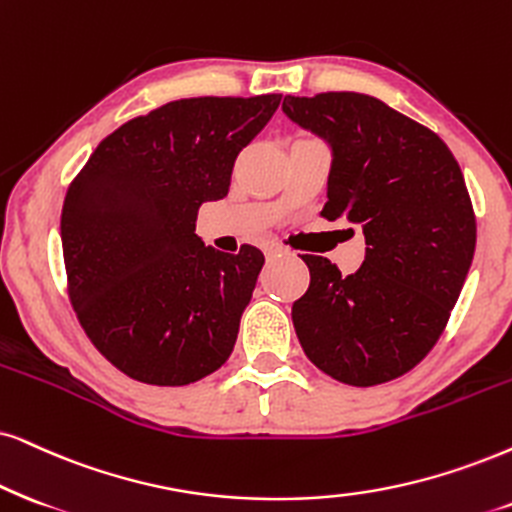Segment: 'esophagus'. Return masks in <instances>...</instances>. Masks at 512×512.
I'll list each match as a JSON object with an SVG mask.
<instances>
[{
    "label": "esophagus",
    "instance_id": "34e87169",
    "mask_svg": "<svg viewBox=\"0 0 512 512\" xmlns=\"http://www.w3.org/2000/svg\"><path fill=\"white\" fill-rule=\"evenodd\" d=\"M286 252H288V250L283 248L281 243H274V241H271V243L264 245V255H267V260H276V257L286 255Z\"/></svg>",
    "mask_w": 512,
    "mask_h": 512
}]
</instances>
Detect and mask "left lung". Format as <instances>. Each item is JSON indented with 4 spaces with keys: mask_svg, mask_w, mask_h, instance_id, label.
I'll use <instances>...</instances> for the list:
<instances>
[{
    "mask_svg": "<svg viewBox=\"0 0 512 512\" xmlns=\"http://www.w3.org/2000/svg\"><path fill=\"white\" fill-rule=\"evenodd\" d=\"M281 108L331 148L321 215L366 238L349 276L302 255L312 281L293 304L297 340L340 383H387L430 352L468 276L477 229L463 172L435 132L375 96H286Z\"/></svg>",
    "mask_w": 512,
    "mask_h": 512,
    "instance_id": "8db88e82",
    "label": "left lung"
}]
</instances>
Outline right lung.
Wrapping results in <instances>:
<instances>
[{"label": "right lung", "instance_id": "add662e5", "mask_svg": "<svg viewBox=\"0 0 512 512\" xmlns=\"http://www.w3.org/2000/svg\"><path fill=\"white\" fill-rule=\"evenodd\" d=\"M281 94L179 99L96 146L66 193L70 302L94 347L146 385H189L234 352L264 255L196 236L198 208L229 193L236 155Z\"/></svg>", "mask_w": 512, "mask_h": 512}]
</instances>
